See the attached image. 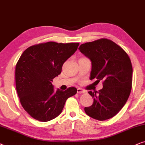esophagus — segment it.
Returning a JSON list of instances; mask_svg holds the SVG:
<instances>
[{
	"label": "esophagus",
	"instance_id": "esophagus-1",
	"mask_svg": "<svg viewBox=\"0 0 145 145\" xmlns=\"http://www.w3.org/2000/svg\"><path fill=\"white\" fill-rule=\"evenodd\" d=\"M77 91H78V93H87L86 90L82 89H81V88H78V89H77Z\"/></svg>",
	"mask_w": 145,
	"mask_h": 145
}]
</instances>
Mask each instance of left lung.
I'll list each match as a JSON object with an SVG mask.
<instances>
[{"label":"left lung","instance_id":"left-lung-1","mask_svg":"<svg viewBox=\"0 0 145 145\" xmlns=\"http://www.w3.org/2000/svg\"><path fill=\"white\" fill-rule=\"evenodd\" d=\"M79 50L91 61L90 80L103 82V88L99 91L88 92L93 103L84 108L85 112L97 120H107L119 113L130 95L131 59L122 48L106 38L83 44Z\"/></svg>","mask_w":145,"mask_h":145}]
</instances>
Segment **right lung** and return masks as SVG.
<instances>
[{
	"label": "right lung",
	"instance_id": "1",
	"mask_svg": "<svg viewBox=\"0 0 145 145\" xmlns=\"http://www.w3.org/2000/svg\"><path fill=\"white\" fill-rule=\"evenodd\" d=\"M79 45L48 42L30 46L21 55L15 69L16 88L21 105L32 118L42 122L54 119L76 94L74 87L55 92L52 82Z\"/></svg>",
	"mask_w": 145,
	"mask_h": 145
}]
</instances>
